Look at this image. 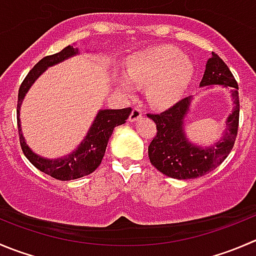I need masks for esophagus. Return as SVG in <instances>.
<instances>
[{
	"mask_svg": "<svg viewBox=\"0 0 256 256\" xmlns=\"http://www.w3.org/2000/svg\"><path fill=\"white\" fill-rule=\"evenodd\" d=\"M142 118V111L138 108H134L130 114V118H128V121H130V122H135V121H138V118Z\"/></svg>",
	"mask_w": 256,
	"mask_h": 256,
	"instance_id": "1",
	"label": "esophagus"
}]
</instances>
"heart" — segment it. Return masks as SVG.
Returning a JSON list of instances; mask_svg holds the SVG:
<instances>
[{
    "mask_svg": "<svg viewBox=\"0 0 256 256\" xmlns=\"http://www.w3.org/2000/svg\"><path fill=\"white\" fill-rule=\"evenodd\" d=\"M194 76L192 62L172 46H156L132 54L125 65V76L116 78L122 92L131 94V84L146 86L152 105L168 108L180 100Z\"/></svg>",
    "mask_w": 256,
    "mask_h": 256,
    "instance_id": "b5f03b06",
    "label": "heart"
}]
</instances>
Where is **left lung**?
I'll list each match as a JSON object with an SVG mask.
<instances>
[{
  "label": "left lung",
  "mask_w": 256,
  "mask_h": 256,
  "mask_svg": "<svg viewBox=\"0 0 256 256\" xmlns=\"http://www.w3.org/2000/svg\"><path fill=\"white\" fill-rule=\"evenodd\" d=\"M222 85L232 88L234 102L232 114L226 120L222 138L212 146H198L190 142L185 135L184 122L190 110L192 98H182L161 114H148L156 124V135L148 145L150 162L168 178L186 180L206 175L220 165L232 151L239 126V88L232 71L224 61L212 52L200 86Z\"/></svg>",
  "instance_id": "8db88e82"
}]
</instances>
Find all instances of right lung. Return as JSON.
<instances>
[{"label": "right lung", "instance_id": "obj_1", "mask_svg": "<svg viewBox=\"0 0 256 256\" xmlns=\"http://www.w3.org/2000/svg\"><path fill=\"white\" fill-rule=\"evenodd\" d=\"M80 50L78 47L68 46L61 50L57 54L46 56L40 60L31 71L27 74L24 80L22 81L18 90V101H17V125H18V136L20 145L27 160L32 164L36 168L42 172L47 174L51 178H57L61 181L75 180V178H82L94 172L102 161L105 155L106 146H108V138L112 135V131L116 126H120L126 122L131 114V108H120V110H100L88 130V135L78 145L75 151L68 155L62 156L57 158H44L36 155L24 141L21 130V122H20V108H21L22 100L32 84L40 78V75L44 72L50 66H54L65 61L68 57H72L78 54Z\"/></svg>", "mask_w": 256, "mask_h": 256}]
</instances>
